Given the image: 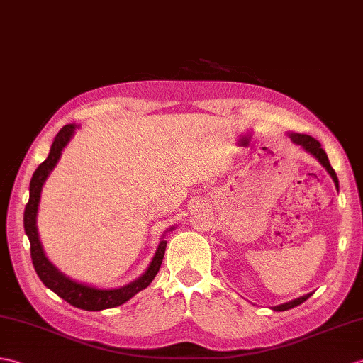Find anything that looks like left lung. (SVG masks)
Returning <instances> with one entry per match:
<instances>
[{
	"mask_svg": "<svg viewBox=\"0 0 363 363\" xmlns=\"http://www.w3.org/2000/svg\"><path fill=\"white\" fill-rule=\"evenodd\" d=\"M289 138H291V140H292L294 143H297V145H301L303 148H305V150L308 151V153L313 155V156L317 159V161L325 167V170H326L328 173H330V176L333 178L334 184H335V189L339 190V179H337V174H335V172L333 170V167H331V164H330V159H328V156H326V153H325V150L322 148V145H320V142L315 140L314 138L308 136V134H298V133H291ZM309 297H311V294H306V296H303V297H300V298H296V300L288 301V303H283V305L274 306L272 309H274V311H288V309H291V308H296V306L301 305V303L306 301Z\"/></svg>",
	"mask_w": 363,
	"mask_h": 363,
	"instance_id": "obj_1",
	"label": "left lung"
}]
</instances>
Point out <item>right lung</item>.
Returning <instances> with one entry per match:
<instances>
[{
	"mask_svg": "<svg viewBox=\"0 0 363 363\" xmlns=\"http://www.w3.org/2000/svg\"><path fill=\"white\" fill-rule=\"evenodd\" d=\"M75 128H77V125L69 123V125H65L63 128L58 131L52 145H50V151H49V156L46 157V161L41 162L37 170L32 174L30 185H29V201L26 204V208H24V218H23L24 232H26L30 242V257H32L33 267H35L37 275L40 277V280L43 281L46 288L55 292L58 297H62L65 301H67L69 305L75 308H80L85 311H102V309H109V308L123 305L125 301H128L131 297L136 296V294L140 292L142 289H145L147 286L153 281V278L159 272V267L162 264L167 241L162 238V241L159 242L156 254L153 259H151L148 269L138 278V280H134L130 284H125L122 288H116V289L92 288L89 284L74 281L50 263L48 257L45 255V250H43V246H41L38 229H37V212H38L41 189H43L48 176L54 170L58 159H60L63 148L67 145V142L72 139ZM173 229L174 227H170L168 230H173Z\"/></svg>",
	"mask_w": 363,
	"mask_h": 363,
	"instance_id": "1",
	"label": "right lung"
}]
</instances>
